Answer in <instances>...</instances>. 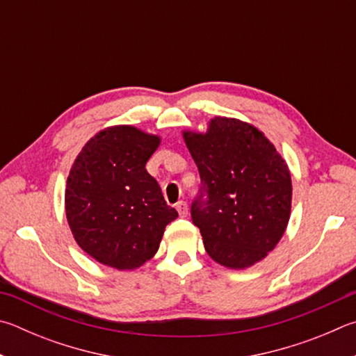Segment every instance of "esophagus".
Masks as SVG:
<instances>
[{"instance_id": "obj_1", "label": "esophagus", "mask_w": 356, "mask_h": 356, "mask_svg": "<svg viewBox=\"0 0 356 356\" xmlns=\"http://www.w3.org/2000/svg\"><path fill=\"white\" fill-rule=\"evenodd\" d=\"M176 209L179 211V215L185 218L186 215H188V205H186L185 200H179V202L176 204Z\"/></svg>"}]
</instances>
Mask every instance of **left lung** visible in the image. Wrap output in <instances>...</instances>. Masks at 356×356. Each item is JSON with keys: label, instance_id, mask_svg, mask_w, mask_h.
I'll use <instances>...</instances> for the list:
<instances>
[{"label": "left lung", "instance_id": "8db88e82", "mask_svg": "<svg viewBox=\"0 0 356 356\" xmlns=\"http://www.w3.org/2000/svg\"><path fill=\"white\" fill-rule=\"evenodd\" d=\"M184 138L200 176L191 219L207 254L234 269L263 260L289 221L286 163L258 129L238 120L215 118L207 134Z\"/></svg>", "mask_w": 356, "mask_h": 356}]
</instances>
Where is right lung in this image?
Returning a JSON list of instances; mask_svg holds the SVG:
<instances>
[{
	"label": "right lung",
	"mask_w": 356,
	"mask_h": 356,
	"mask_svg": "<svg viewBox=\"0 0 356 356\" xmlns=\"http://www.w3.org/2000/svg\"><path fill=\"white\" fill-rule=\"evenodd\" d=\"M159 137L131 126L96 134L67 180L70 229L83 252L116 269H135L154 257L177 211L146 171Z\"/></svg>",
	"instance_id": "add662e5"
}]
</instances>
